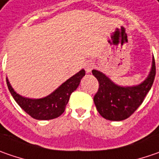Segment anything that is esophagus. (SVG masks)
<instances>
[{"label":"esophagus","mask_w":159,"mask_h":159,"mask_svg":"<svg viewBox=\"0 0 159 159\" xmlns=\"http://www.w3.org/2000/svg\"><path fill=\"white\" fill-rule=\"evenodd\" d=\"M93 67H94V63L91 62V61H88V62H86V63L84 64V68H85V71H86V73L92 72V70L93 69Z\"/></svg>","instance_id":"34e87169"}]
</instances>
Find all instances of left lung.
I'll return each mask as SVG.
<instances>
[{"instance_id":"obj_1","label":"left lung","mask_w":159,"mask_h":159,"mask_svg":"<svg viewBox=\"0 0 159 159\" xmlns=\"http://www.w3.org/2000/svg\"><path fill=\"white\" fill-rule=\"evenodd\" d=\"M93 75L99 82V90L93 101L102 117L110 121H122L128 118L141 106L155 79L154 57L147 78L134 86H121L115 84L105 74L93 69Z\"/></svg>"}]
</instances>
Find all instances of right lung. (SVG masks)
Segmentation results:
<instances>
[{"label":"right lung","mask_w":159,"mask_h":159,"mask_svg":"<svg viewBox=\"0 0 159 159\" xmlns=\"http://www.w3.org/2000/svg\"><path fill=\"white\" fill-rule=\"evenodd\" d=\"M84 75V69L80 70L59 85L54 92L41 99H30L19 95L12 88L8 78H6V81L12 97L25 112L37 120H50L59 117L65 111L71 93L79 86L81 79Z\"/></svg>","instance_id":"add662e5"}]
</instances>
